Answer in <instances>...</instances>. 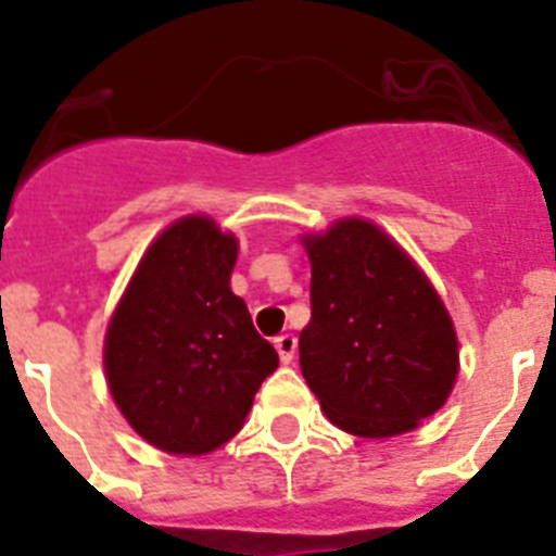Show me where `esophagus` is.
<instances>
[{
    "instance_id": "esophagus-1",
    "label": "esophagus",
    "mask_w": 556,
    "mask_h": 556,
    "mask_svg": "<svg viewBox=\"0 0 556 556\" xmlns=\"http://www.w3.org/2000/svg\"><path fill=\"white\" fill-rule=\"evenodd\" d=\"M275 351L281 356L283 365H292L294 351H298V339L292 333H281V337H275Z\"/></svg>"
}]
</instances>
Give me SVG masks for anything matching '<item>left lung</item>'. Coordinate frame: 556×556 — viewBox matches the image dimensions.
<instances>
[{"label":"left lung","mask_w":556,"mask_h":556,"mask_svg":"<svg viewBox=\"0 0 556 556\" xmlns=\"http://www.w3.org/2000/svg\"><path fill=\"white\" fill-rule=\"evenodd\" d=\"M312 262V320L301 372L337 429L406 434L443 409L459 376V339L429 275L381 225L342 217L301 233Z\"/></svg>","instance_id":"8db88e82"}]
</instances>
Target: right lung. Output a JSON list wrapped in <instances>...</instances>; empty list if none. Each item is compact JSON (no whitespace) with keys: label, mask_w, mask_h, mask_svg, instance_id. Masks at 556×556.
Returning <instances> with one entry per match:
<instances>
[{"label":"right lung","mask_w":556,"mask_h":556,"mask_svg":"<svg viewBox=\"0 0 556 556\" xmlns=\"http://www.w3.org/2000/svg\"><path fill=\"white\" fill-rule=\"evenodd\" d=\"M233 230L208 214L166 225L113 308L102 365L130 429L172 456H203L244 426L278 353L230 289Z\"/></svg>","instance_id":"add662e5"}]
</instances>
